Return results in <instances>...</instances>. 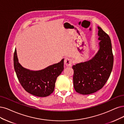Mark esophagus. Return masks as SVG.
<instances>
[{
	"label": "esophagus",
	"mask_w": 124,
	"mask_h": 124,
	"mask_svg": "<svg viewBox=\"0 0 124 124\" xmlns=\"http://www.w3.org/2000/svg\"><path fill=\"white\" fill-rule=\"evenodd\" d=\"M72 64V60L69 58H66L64 60V65L67 67H70Z\"/></svg>",
	"instance_id": "esophagus-1"
}]
</instances>
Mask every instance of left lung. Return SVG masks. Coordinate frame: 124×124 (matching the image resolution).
Masks as SVG:
<instances>
[{
    "label": "left lung",
    "instance_id": "left-lung-1",
    "mask_svg": "<svg viewBox=\"0 0 124 124\" xmlns=\"http://www.w3.org/2000/svg\"><path fill=\"white\" fill-rule=\"evenodd\" d=\"M99 49L89 60L73 65L74 86L76 92L89 94L101 89L112 70L113 56L109 36L98 26Z\"/></svg>",
    "mask_w": 124,
    "mask_h": 124
}]
</instances>
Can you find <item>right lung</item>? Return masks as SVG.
Instances as JSON below:
<instances>
[{
	"label": "right lung",
	"mask_w": 124,
	"mask_h": 124,
	"mask_svg": "<svg viewBox=\"0 0 124 124\" xmlns=\"http://www.w3.org/2000/svg\"><path fill=\"white\" fill-rule=\"evenodd\" d=\"M64 60L44 69L31 70L19 63L15 49L14 66L18 79L25 91L37 97H45L53 93L57 77L64 70Z\"/></svg>",
	"instance_id": "obj_1"
}]
</instances>
